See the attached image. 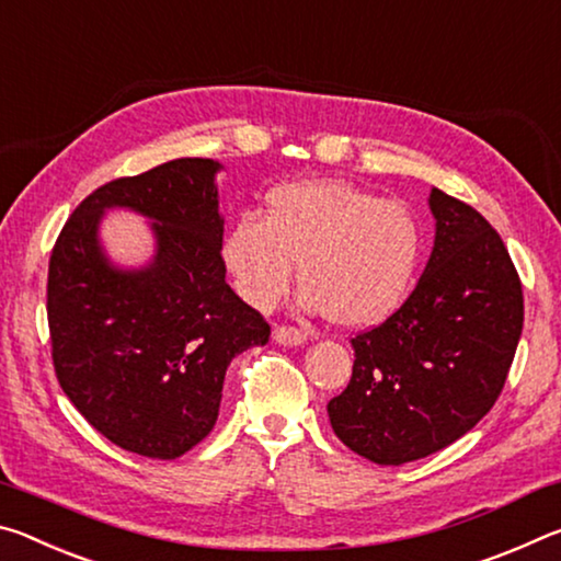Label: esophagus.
Segmentation results:
<instances>
[{
    "mask_svg": "<svg viewBox=\"0 0 561 561\" xmlns=\"http://www.w3.org/2000/svg\"><path fill=\"white\" fill-rule=\"evenodd\" d=\"M272 339L282 346H301L304 341H307V334H304V331L297 329V327H284L282 324V327H274Z\"/></svg>",
    "mask_w": 561,
    "mask_h": 561,
    "instance_id": "esophagus-1",
    "label": "esophagus"
}]
</instances>
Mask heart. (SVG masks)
<instances>
[{"mask_svg": "<svg viewBox=\"0 0 561 561\" xmlns=\"http://www.w3.org/2000/svg\"><path fill=\"white\" fill-rule=\"evenodd\" d=\"M421 252L411 207L324 178L270 190L264 220L244 213L222 240V262L244 301L274 307L299 262L301 307L354 329L381 324L401 307Z\"/></svg>", "mask_w": 561, "mask_h": 561, "instance_id": "heart-1", "label": "heart"}]
</instances>
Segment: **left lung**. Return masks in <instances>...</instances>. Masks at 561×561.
I'll return each mask as SVG.
<instances>
[{"mask_svg":"<svg viewBox=\"0 0 561 561\" xmlns=\"http://www.w3.org/2000/svg\"><path fill=\"white\" fill-rule=\"evenodd\" d=\"M435 244L383 324L351 339L354 371L327 405L339 440L378 465L443 450L480 423L507 381L525 321L510 252L474 207L431 190Z\"/></svg>","mask_w":561,"mask_h":561,"instance_id":"1","label":"left lung"}]
</instances>
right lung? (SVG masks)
Wrapping results in <instances>:
<instances>
[{"label":"right lung","instance_id":"1","mask_svg":"<svg viewBox=\"0 0 561 561\" xmlns=\"http://www.w3.org/2000/svg\"><path fill=\"white\" fill-rule=\"evenodd\" d=\"M210 158H178L118 178L76 207L46 284L54 371L64 393L111 443L175 460L213 431L230 360L270 341V324L225 282ZM111 206L154 220L157 257L113 268L98 222Z\"/></svg>","mask_w":561,"mask_h":561}]
</instances>
